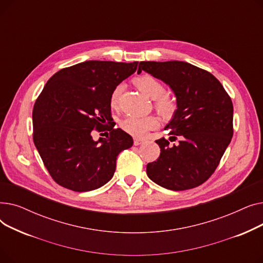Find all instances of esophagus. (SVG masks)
I'll return each instance as SVG.
<instances>
[{
    "instance_id": "1",
    "label": "esophagus",
    "mask_w": 263,
    "mask_h": 263,
    "mask_svg": "<svg viewBox=\"0 0 263 263\" xmlns=\"http://www.w3.org/2000/svg\"><path fill=\"white\" fill-rule=\"evenodd\" d=\"M143 140H141V139H136V137H135V139H134V141H133V143H134V145L135 146H139V145H141V144H143Z\"/></svg>"
}]
</instances>
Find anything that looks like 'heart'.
<instances>
[{
  "mask_svg": "<svg viewBox=\"0 0 263 263\" xmlns=\"http://www.w3.org/2000/svg\"><path fill=\"white\" fill-rule=\"evenodd\" d=\"M134 84L145 96L151 100H155V108L164 117H171L176 110V103L171 97L165 95L166 88L164 84L153 76L144 74L134 79ZM122 90L121 85H117L109 97V104L112 107H116L118 99ZM159 126V119L156 116L149 115L144 117L127 116L120 122V127L127 133L135 136L143 137L148 131L154 130Z\"/></svg>",
  "mask_w": 263,
  "mask_h": 263,
  "instance_id": "b5f03b06",
  "label": "heart"
}]
</instances>
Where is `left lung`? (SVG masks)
Wrapping results in <instances>:
<instances>
[{"label": "left lung", "mask_w": 263, "mask_h": 263, "mask_svg": "<svg viewBox=\"0 0 263 263\" xmlns=\"http://www.w3.org/2000/svg\"><path fill=\"white\" fill-rule=\"evenodd\" d=\"M142 70L167 84L176 96L177 109L165 129L170 141L161 148L157 161L147 164V176L172 191L196 187L216 170L233 134V106L220 82L210 72L180 62H141Z\"/></svg>", "instance_id": "left-lung-1"}]
</instances>
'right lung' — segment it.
<instances>
[{"label": "right lung", "instance_id": "right-lung-1", "mask_svg": "<svg viewBox=\"0 0 263 263\" xmlns=\"http://www.w3.org/2000/svg\"><path fill=\"white\" fill-rule=\"evenodd\" d=\"M137 62L86 61L50 78L33 109V140L46 168L58 184L74 192L99 189L112 179L116 160L132 147V137L114 129L109 97L134 73ZM110 136L93 141V128Z\"/></svg>", "mask_w": 263, "mask_h": 263}]
</instances>
